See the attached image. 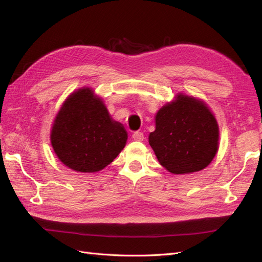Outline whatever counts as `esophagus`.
<instances>
[{
  "label": "esophagus",
  "instance_id": "obj_1",
  "mask_svg": "<svg viewBox=\"0 0 262 262\" xmlns=\"http://www.w3.org/2000/svg\"><path fill=\"white\" fill-rule=\"evenodd\" d=\"M132 138H133V140H136V141H143L144 134L140 132V131H136L132 134Z\"/></svg>",
  "mask_w": 262,
  "mask_h": 262
}]
</instances>
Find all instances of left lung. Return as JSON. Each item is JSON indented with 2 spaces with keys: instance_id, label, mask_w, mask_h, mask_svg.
<instances>
[{
  "instance_id": "obj_1",
  "label": "left lung",
  "mask_w": 262,
  "mask_h": 262,
  "mask_svg": "<svg viewBox=\"0 0 262 262\" xmlns=\"http://www.w3.org/2000/svg\"><path fill=\"white\" fill-rule=\"evenodd\" d=\"M156 129L148 137L158 162L172 173L199 171L217 152L219 126L202 101L178 95L155 117Z\"/></svg>"
}]
</instances>
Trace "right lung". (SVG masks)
Returning a JSON list of instances; mask_svg holds the SVG:
<instances>
[{"label": "right lung", "mask_w": 262, "mask_h": 262, "mask_svg": "<svg viewBox=\"0 0 262 262\" xmlns=\"http://www.w3.org/2000/svg\"><path fill=\"white\" fill-rule=\"evenodd\" d=\"M123 125L110 118L100 98L81 89L66 100L55 118L51 144L59 160L80 172H95L112 163L125 145Z\"/></svg>", "instance_id": "1"}]
</instances>
